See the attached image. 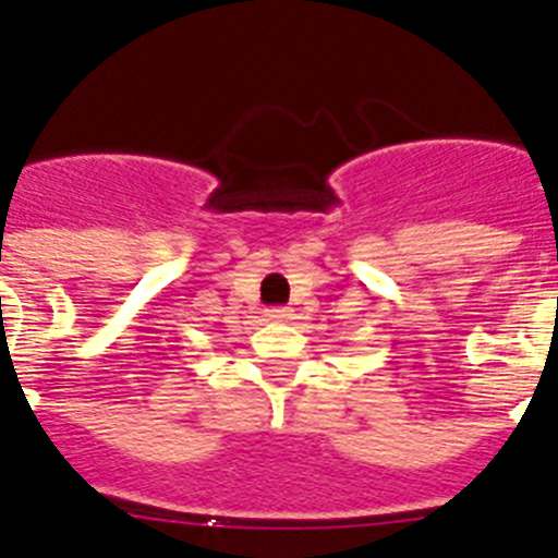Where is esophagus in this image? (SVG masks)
I'll return each instance as SVG.
<instances>
[{
  "label": "esophagus",
  "mask_w": 558,
  "mask_h": 558,
  "mask_svg": "<svg viewBox=\"0 0 558 558\" xmlns=\"http://www.w3.org/2000/svg\"><path fill=\"white\" fill-rule=\"evenodd\" d=\"M265 318H268V322H274V324H284V322H290V318H293V310H290V307H270V310H265Z\"/></svg>",
  "instance_id": "obj_1"
}]
</instances>
